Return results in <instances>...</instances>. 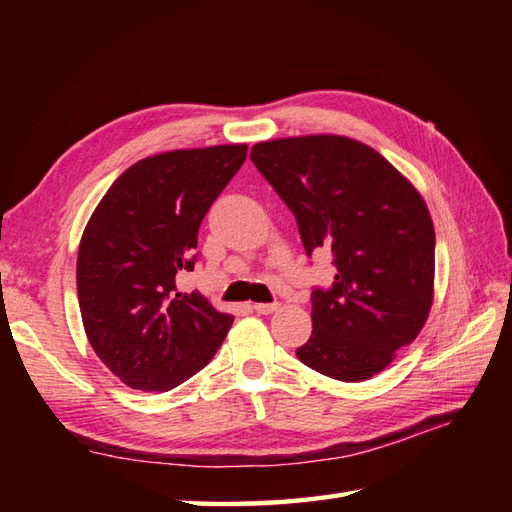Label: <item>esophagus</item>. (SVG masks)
Returning a JSON list of instances; mask_svg holds the SVG:
<instances>
[{
    "mask_svg": "<svg viewBox=\"0 0 512 512\" xmlns=\"http://www.w3.org/2000/svg\"><path fill=\"white\" fill-rule=\"evenodd\" d=\"M279 308V303H255L253 310L257 314H273Z\"/></svg>",
    "mask_w": 512,
    "mask_h": 512,
    "instance_id": "1",
    "label": "esophagus"
}]
</instances>
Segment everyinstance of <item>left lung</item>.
Returning <instances> with one entry per match:
<instances>
[{
  "instance_id": "left-lung-1",
  "label": "left lung",
  "mask_w": 512,
  "mask_h": 512,
  "mask_svg": "<svg viewBox=\"0 0 512 512\" xmlns=\"http://www.w3.org/2000/svg\"><path fill=\"white\" fill-rule=\"evenodd\" d=\"M250 160L295 215L308 257L328 248L336 268L330 288L312 290L299 361L345 383L383 372L431 310L427 204L378 151L345 136L268 140Z\"/></svg>"
}]
</instances>
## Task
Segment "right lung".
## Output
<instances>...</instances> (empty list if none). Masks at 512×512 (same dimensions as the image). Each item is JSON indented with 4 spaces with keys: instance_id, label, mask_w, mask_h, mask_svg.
<instances>
[{
    "instance_id": "add662e5",
    "label": "right lung",
    "mask_w": 512,
    "mask_h": 512,
    "mask_svg": "<svg viewBox=\"0 0 512 512\" xmlns=\"http://www.w3.org/2000/svg\"><path fill=\"white\" fill-rule=\"evenodd\" d=\"M246 151L217 145L138 160L85 226L76 259L85 334L127 387H178L211 361L231 330V314L178 284L198 262L206 211L244 165Z\"/></svg>"
}]
</instances>
